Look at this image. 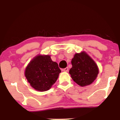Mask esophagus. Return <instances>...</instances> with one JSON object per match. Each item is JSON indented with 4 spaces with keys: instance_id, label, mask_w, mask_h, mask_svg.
<instances>
[{
    "instance_id": "obj_1",
    "label": "esophagus",
    "mask_w": 120,
    "mask_h": 120,
    "mask_svg": "<svg viewBox=\"0 0 120 120\" xmlns=\"http://www.w3.org/2000/svg\"><path fill=\"white\" fill-rule=\"evenodd\" d=\"M63 71H65V72H68V67H67V68L63 69Z\"/></svg>"
}]
</instances>
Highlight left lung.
Segmentation results:
<instances>
[{"label": "left lung", "mask_w": 120, "mask_h": 120, "mask_svg": "<svg viewBox=\"0 0 120 120\" xmlns=\"http://www.w3.org/2000/svg\"><path fill=\"white\" fill-rule=\"evenodd\" d=\"M69 74L72 79L81 87L91 85L99 74L98 65L85 51L75 53L71 60Z\"/></svg>", "instance_id": "8db88e82"}]
</instances>
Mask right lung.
I'll return each instance as SVG.
<instances>
[{
    "label": "right lung",
    "instance_id": "obj_1",
    "mask_svg": "<svg viewBox=\"0 0 120 120\" xmlns=\"http://www.w3.org/2000/svg\"><path fill=\"white\" fill-rule=\"evenodd\" d=\"M61 70L50 55H38L26 67L24 75L34 89L40 92L50 90L56 82Z\"/></svg>",
    "mask_w": 120,
    "mask_h": 120
}]
</instances>
